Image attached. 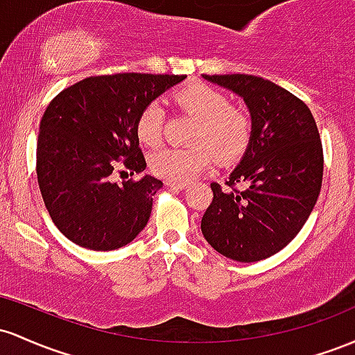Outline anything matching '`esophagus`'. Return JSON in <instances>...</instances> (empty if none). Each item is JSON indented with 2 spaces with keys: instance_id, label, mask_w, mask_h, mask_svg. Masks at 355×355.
Listing matches in <instances>:
<instances>
[{
  "instance_id": "obj_1",
  "label": "esophagus",
  "mask_w": 355,
  "mask_h": 355,
  "mask_svg": "<svg viewBox=\"0 0 355 355\" xmlns=\"http://www.w3.org/2000/svg\"><path fill=\"white\" fill-rule=\"evenodd\" d=\"M167 184L171 186V188H174V189H184L186 186V182H179V181H167Z\"/></svg>"
}]
</instances>
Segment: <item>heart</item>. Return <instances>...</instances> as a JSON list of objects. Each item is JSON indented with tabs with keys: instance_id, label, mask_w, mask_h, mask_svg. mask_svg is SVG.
Returning a JSON list of instances; mask_svg holds the SVG:
<instances>
[{
	"instance_id": "obj_1",
	"label": "heart",
	"mask_w": 355,
	"mask_h": 355,
	"mask_svg": "<svg viewBox=\"0 0 355 355\" xmlns=\"http://www.w3.org/2000/svg\"><path fill=\"white\" fill-rule=\"evenodd\" d=\"M174 103L196 119L193 147H164L149 159L150 171L167 181L186 182L206 169L213 156L220 162L234 161L246 150L253 122L245 109L231 105L228 95L209 85L186 87L174 94ZM164 110L161 103H146L135 119V137L146 147H156L162 137Z\"/></svg>"
}]
</instances>
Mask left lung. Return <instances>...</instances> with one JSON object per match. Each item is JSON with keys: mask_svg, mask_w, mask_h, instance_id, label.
<instances>
[{"mask_svg": "<svg viewBox=\"0 0 355 355\" xmlns=\"http://www.w3.org/2000/svg\"><path fill=\"white\" fill-rule=\"evenodd\" d=\"M202 77L243 97L253 129L225 186L211 182L213 201L201 231L226 258L265 260L297 236L320 194L324 150L315 119L305 102L261 77Z\"/></svg>", "mask_w": 355, "mask_h": 355, "instance_id": "8db88e82", "label": "left lung"}]
</instances>
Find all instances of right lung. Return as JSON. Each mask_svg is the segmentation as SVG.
<instances>
[{"instance_id":"1","label":"right lung","mask_w":355,"mask_h":355,"mask_svg":"<svg viewBox=\"0 0 355 355\" xmlns=\"http://www.w3.org/2000/svg\"><path fill=\"white\" fill-rule=\"evenodd\" d=\"M186 75L114 73L87 77L62 90L40 122L37 176L55 226L83 248L110 252L144 230L153 196L162 182L153 176L114 182L121 167L139 174L146 159L135 137V119Z\"/></svg>"}]
</instances>
